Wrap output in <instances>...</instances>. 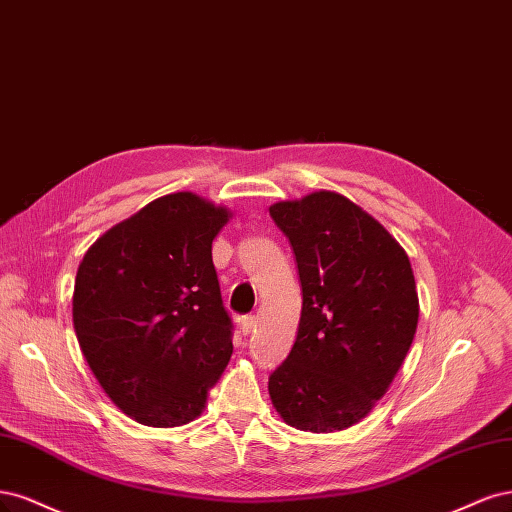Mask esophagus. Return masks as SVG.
I'll list each match as a JSON object with an SVG mask.
<instances>
[{
  "label": "esophagus",
  "instance_id": "34e87169",
  "mask_svg": "<svg viewBox=\"0 0 512 512\" xmlns=\"http://www.w3.org/2000/svg\"><path fill=\"white\" fill-rule=\"evenodd\" d=\"M255 327H257L255 315H246V317L240 319V329H242L244 336H251L255 332Z\"/></svg>",
  "mask_w": 512,
  "mask_h": 512
}]
</instances>
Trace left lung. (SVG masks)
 I'll return each instance as SVG.
<instances>
[{"label":"left lung","mask_w":512,"mask_h":512,"mask_svg":"<svg viewBox=\"0 0 512 512\" xmlns=\"http://www.w3.org/2000/svg\"><path fill=\"white\" fill-rule=\"evenodd\" d=\"M270 217L302 285L298 336L268 381L272 404L298 430H346L387 391L415 338V274L387 229L334 191L278 202Z\"/></svg>","instance_id":"8db88e82"}]
</instances>
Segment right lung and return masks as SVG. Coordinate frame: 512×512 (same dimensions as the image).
<instances>
[{
	"label": "right lung",
	"instance_id": "right-lung-1",
	"mask_svg": "<svg viewBox=\"0 0 512 512\" xmlns=\"http://www.w3.org/2000/svg\"><path fill=\"white\" fill-rule=\"evenodd\" d=\"M229 210L189 191L144 206L97 240L76 274L74 329L97 383L153 427L193 421L232 357L212 240Z\"/></svg>",
	"mask_w": 512,
	"mask_h": 512
}]
</instances>
